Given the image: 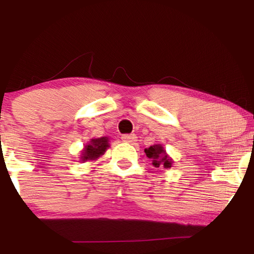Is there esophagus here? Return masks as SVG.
I'll list each match as a JSON object with an SVG mask.
<instances>
[{
    "instance_id": "obj_1",
    "label": "esophagus",
    "mask_w": 254,
    "mask_h": 254,
    "mask_svg": "<svg viewBox=\"0 0 254 254\" xmlns=\"http://www.w3.org/2000/svg\"><path fill=\"white\" fill-rule=\"evenodd\" d=\"M136 138H137V137L133 135V133H131V135H123V136H122V139H123V142H127V143H133V142H136Z\"/></svg>"
}]
</instances>
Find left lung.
<instances>
[{"instance_id":"obj_1","label":"left lung","mask_w":254,"mask_h":254,"mask_svg":"<svg viewBox=\"0 0 254 254\" xmlns=\"http://www.w3.org/2000/svg\"><path fill=\"white\" fill-rule=\"evenodd\" d=\"M145 155H147L149 159H151L153 161V166L154 167L159 168V167H164V168H171L172 164V159L167 155L166 150L164 149L161 144H154L150 145L149 148H145L144 149Z\"/></svg>"}]
</instances>
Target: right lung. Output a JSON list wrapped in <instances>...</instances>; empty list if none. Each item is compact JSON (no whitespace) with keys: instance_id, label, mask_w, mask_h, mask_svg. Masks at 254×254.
Here are the masks:
<instances>
[{"instance_id":"add662e5","label":"right lung","mask_w":254,"mask_h":254,"mask_svg":"<svg viewBox=\"0 0 254 254\" xmlns=\"http://www.w3.org/2000/svg\"><path fill=\"white\" fill-rule=\"evenodd\" d=\"M109 144V137H99V138H92L89 143L84 145L82 154H81V161L86 162L90 160H97L106 151Z\"/></svg>"}]
</instances>
